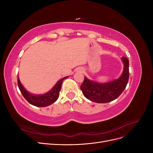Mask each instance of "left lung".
Listing matches in <instances>:
<instances>
[{"label":"left lung","mask_w":153,"mask_h":153,"mask_svg":"<svg viewBox=\"0 0 153 153\" xmlns=\"http://www.w3.org/2000/svg\"><path fill=\"white\" fill-rule=\"evenodd\" d=\"M123 71L118 78L106 83H99L84 77L80 89L85 98L93 102L105 103L110 102L121 94L129 79V60L123 57Z\"/></svg>","instance_id":"obj_1"}]
</instances>
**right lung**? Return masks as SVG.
I'll list each match as a JSON object with an SVG mask.
<instances>
[{
  "mask_svg": "<svg viewBox=\"0 0 153 153\" xmlns=\"http://www.w3.org/2000/svg\"><path fill=\"white\" fill-rule=\"evenodd\" d=\"M68 77V76H66L61 78L55 84L52 89L43 94H34L27 91L21 84L18 76V85L23 96L30 104L38 106V107H45V106H49L57 101L59 96V92L61 89L62 82Z\"/></svg>",
  "mask_w": 153,
  "mask_h": 153,
  "instance_id": "1",
  "label": "right lung"
}]
</instances>
